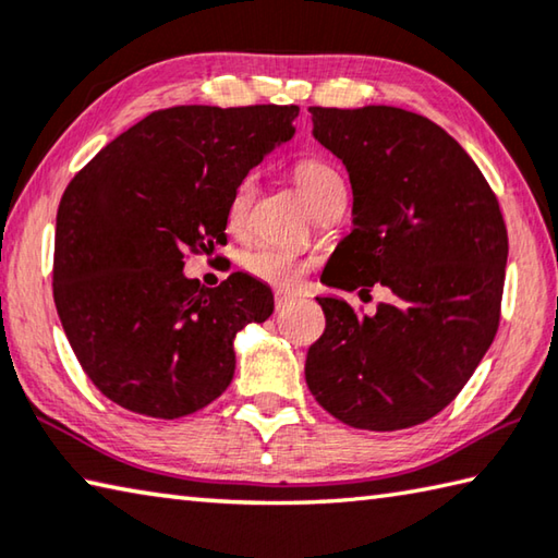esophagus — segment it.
I'll return each mask as SVG.
<instances>
[{
  "instance_id": "obj_1",
  "label": "esophagus",
  "mask_w": 558,
  "mask_h": 558,
  "mask_svg": "<svg viewBox=\"0 0 558 558\" xmlns=\"http://www.w3.org/2000/svg\"><path fill=\"white\" fill-rule=\"evenodd\" d=\"M292 302H295V295H290V292H276V310L280 312V310H286L288 305H292Z\"/></svg>"
}]
</instances>
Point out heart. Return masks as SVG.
<instances>
[{"label":"heart","mask_w":558,"mask_h":558,"mask_svg":"<svg viewBox=\"0 0 558 558\" xmlns=\"http://www.w3.org/2000/svg\"><path fill=\"white\" fill-rule=\"evenodd\" d=\"M292 178H295L300 192L305 195L312 207L317 205L324 192L343 185L337 170H333L327 160L314 156H302L300 160H295V166H292ZM253 192H256V180H253V175L241 178L229 199L231 227H241V221L246 219L253 202ZM241 268H244L251 278L282 290L298 288L310 270L307 263L302 260L295 251L268 244L246 251L244 258H241Z\"/></svg>","instance_id":"b5f03b06"}]
</instances>
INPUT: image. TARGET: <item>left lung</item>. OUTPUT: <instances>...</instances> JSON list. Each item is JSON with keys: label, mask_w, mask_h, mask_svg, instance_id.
Wrapping results in <instances>:
<instances>
[{"label": "left lung", "mask_w": 558, "mask_h": 558, "mask_svg": "<svg viewBox=\"0 0 558 558\" xmlns=\"http://www.w3.org/2000/svg\"><path fill=\"white\" fill-rule=\"evenodd\" d=\"M314 138L343 160L353 231L322 280L390 290L376 314L317 298L327 329L305 378L356 429L395 432L439 414L498 333L508 229L471 156L427 117L398 107H310Z\"/></svg>", "instance_id": "8db88e82"}]
</instances>
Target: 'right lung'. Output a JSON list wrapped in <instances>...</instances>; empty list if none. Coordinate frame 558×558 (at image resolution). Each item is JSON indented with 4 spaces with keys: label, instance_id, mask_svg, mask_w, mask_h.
<instances>
[{
    "label": "right lung",
    "instance_id": "obj_1",
    "mask_svg": "<svg viewBox=\"0 0 558 558\" xmlns=\"http://www.w3.org/2000/svg\"><path fill=\"white\" fill-rule=\"evenodd\" d=\"M295 105L150 111L70 180L58 205L53 300L95 388L129 412L178 420L234 378V337L272 314L246 272L217 288L182 276L227 244L231 192L276 144Z\"/></svg>",
    "mask_w": 558,
    "mask_h": 558
}]
</instances>
